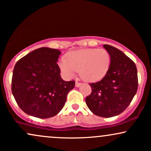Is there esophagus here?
Returning a JSON list of instances; mask_svg holds the SVG:
<instances>
[{"label":"esophagus","instance_id":"obj_1","mask_svg":"<svg viewBox=\"0 0 151 151\" xmlns=\"http://www.w3.org/2000/svg\"><path fill=\"white\" fill-rule=\"evenodd\" d=\"M81 85H82V83H80V82H78V81H76V87H78L81 86Z\"/></svg>","mask_w":151,"mask_h":151}]
</instances>
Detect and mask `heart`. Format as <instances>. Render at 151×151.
Segmentation results:
<instances>
[{
    "label": "heart",
    "instance_id": "obj_1",
    "mask_svg": "<svg viewBox=\"0 0 151 151\" xmlns=\"http://www.w3.org/2000/svg\"><path fill=\"white\" fill-rule=\"evenodd\" d=\"M111 63L109 52L104 48H88L71 52L66 59L59 62L61 70L67 76L71 77L76 71L86 81H96L106 76Z\"/></svg>",
    "mask_w": 151,
    "mask_h": 151
}]
</instances>
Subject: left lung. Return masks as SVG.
<instances>
[{
  "label": "left lung",
  "instance_id": "left-lung-1",
  "mask_svg": "<svg viewBox=\"0 0 151 151\" xmlns=\"http://www.w3.org/2000/svg\"><path fill=\"white\" fill-rule=\"evenodd\" d=\"M103 47L111 54V66L101 81L90 83L92 92L85 102L94 114L111 118L122 113L132 101L138 76L134 62L122 51L109 45Z\"/></svg>",
  "mask_w": 151,
  "mask_h": 151
}]
</instances>
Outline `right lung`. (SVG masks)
Listing matches in <instances>:
<instances>
[{"label":"right lung","mask_w":151,"mask_h":151,"mask_svg":"<svg viewBox=\"0 0 151 151\" xmlns=\"http://www.w3.org/2000/svg\"><path fill=\"white\" fill-rule=\"evenodd\" d=\"M61 52L40 47L16 63L12 78L14 99L27 114L49 118L60 112L68 93L75 87L74 81H64L57 64Z\"/></svg>","instance_id":"add662e5"}]
</instances>
